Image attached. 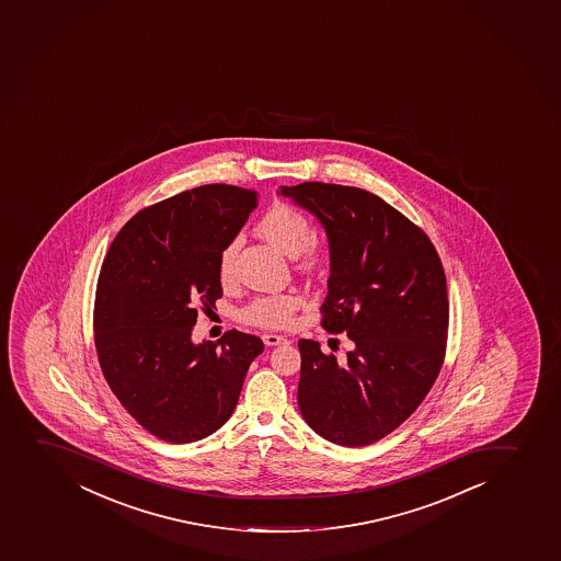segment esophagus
<instances>
[{
    "label": "esophagus",
    "mask_w": 561,
    "mask_h": 561,
    "mask_svg": "<svg viewBox=\"0 0 561 561\" xmlns=\"http://www.w3.org/2000/svg\"><path fill=\"white\" fill-rule=\"evenodd\" d=\"M263 342H265L266 346H279V344H287V339L282 335H263Z\"/></svg>",
    "instance_id": "34e87169"
}]
</instances>
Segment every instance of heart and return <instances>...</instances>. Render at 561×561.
<instances>
[{"mask_svg": "<svg viewBox=\"0 0 561 561\" xmlns=\"http://www.w3.org/2000/svg\"><path fill=\"white\" fill-rule=\"evenodd\" d=\"M255 230L284 254L296 257L304 268H312L322 261V249L311 237V220L289 204L277 203L266 209L257 220ZM236 255V241H231L220 250L219 279L222 284H230L233 277ZM298 306H300L298 296L290 293L257 296L239 311V318L247 324L260 325L268 330H284L293 324Z\"/></svg>", "mask_w": 561, "mask_h": 561, "instance_id": "obj_1", "label": "heart"}]
</instances>
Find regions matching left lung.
<instances>
[{"label":"left lung","mask_w":561,"mask_h":561,"mask_svg":"<svg viewBox=\"0 0 561 561\" xmlns=\"http://www.w3.org/2000/svg\"><path fill=\"white\" fill-rule=\"evenodd\" d=\"M277 193L324 228L322 325L353 341L346 364L318 342H298L301 416L333 444H374L416 411L438 377L449 324L444 266L423 230L370 191L304 182Z\"/></svg>","instance_id":"1"}]
</instances>
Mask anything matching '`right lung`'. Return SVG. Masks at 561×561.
<instances>
[{
    "instance_id": "right-lung-1",
    "label": "right lung",
    "mask_w": 561,
    "mask_h": 561,
    "mask_svg": "<svg viewBox=\"0 0 561 561\" xmlns=\"http://www.w3.org/2000/svg\"><path fill=\"white\" fill-rule=\"evenodd\" d=\"M254 191L209 184L134 215L99 274L93 331L104 379L157 438L191 444L236 409L260 336L193 342L198 309L222 296L219 254L255 208Z\"/></svg>"
}]
</instances>
